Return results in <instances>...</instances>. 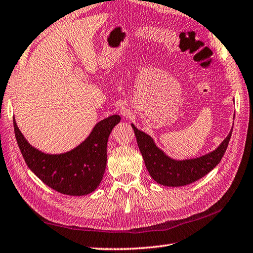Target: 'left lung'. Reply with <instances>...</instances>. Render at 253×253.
Listing matches in <instances>:
<instances>
[{
  "label": "left lung",
  "mask_w": 253,
  "mask_h": 253,
  "mask_svg": "<svg viewBox=\"0 0 253 253\" xmlns=\"http://www.w3.org/2000/svg\"><path fill=\"white\" fill-rule=\"evenodd\" d=\"M145 166L155 181L164 186H184L198 181L215 168L222 159L232 136L233 127L216 149L198 158L175 160L165 154L148 134L139 131L132 123Z\"/></svg>",
  "instance_id": "8db88e82"
}]
</instances>
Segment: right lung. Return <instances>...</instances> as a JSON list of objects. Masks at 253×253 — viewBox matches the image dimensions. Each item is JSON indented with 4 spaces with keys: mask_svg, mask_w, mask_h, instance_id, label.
I'll list each match as a JSON object with an SVG mask.
<instances>
[{
    "mask_svg": "<svg viewBox=\"0 0 253 253\" xmlns=\"http://www.w3.org/2000/svg\"><path fill=\"white\" fill-rule=\"evenodd\" d=\"M121 117L112 115L99 121L76 148L64 154H45L29 144L17 126V144L29 169L47 186L64 195L83 196L94 192L102 182L107 164V142Z\"/></svg>",
    "mask_w": 253,
    "mask_h": 253,
    "instance_id": "add662e5",
    "label": "right lung"
}]
</instances>
